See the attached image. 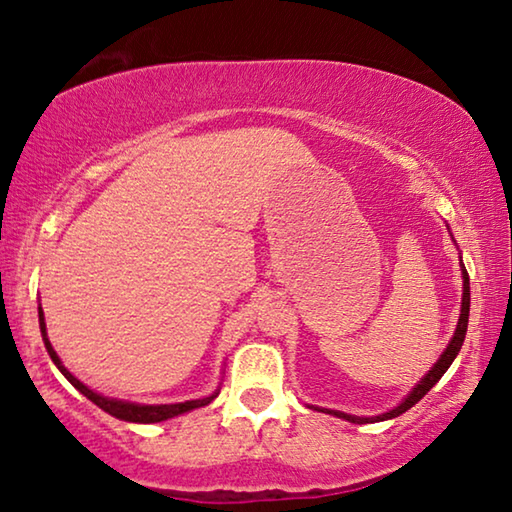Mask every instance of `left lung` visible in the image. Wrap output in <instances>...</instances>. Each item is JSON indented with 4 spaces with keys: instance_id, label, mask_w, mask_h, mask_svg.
Returning <instances> with one entry per match:
<instances>
[{
    "instance_id": "1",
    "label": "left lung",
    "mask_w": 512,
    "mask_h": 512,
    "mask_svg": "<svg viewBox=\"0 0 512 512\" xmlns=\"http://www.w3.org/2000/svg\"><path fill=\"white\" fill-rule=\"evenodd\" d=\"M461 274H463V297H461V315L459 321H456V328H454V335L450 339V344L443 351V355L438 357L436 364L432 366L425 373V378H420V382L416 384L414 389H411L405 398L400 400V405H396L389 411H384L380 416H353V414H344V411H337V409H324V407H315V405H308L310 409L315 411H324V414L330 416H337V418H344L348 423H355V425H366V423H380V420H389V418H398L400 414H405L407 409H411L416 405L420 398H425V393L434 387V384L443 378L445 371L450 369L452 362L456 360V355H459L461 346H463V339L465 333H468V319H470V276L465 272V265L461 263Z\"/></svg>"
}]
</instances>
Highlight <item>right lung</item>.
I'll list each match as a JSON object with an SVG mask.
<instances>
[{"label": "right lung", "mask_w": 512, "mask_h": 512, "mask_svg": "<svg viewBox=\"0 0 512 512\" xmlns=\"http://www.w3.org/2000/svg\"><path fill=\"white\" fill-rule=\"evenodd\" d=\"M38 317H40V333H42V342L44 346H47V353L51 357V362L58 366V371L65 375V378L74 384V387L83 393V396L87 400H92L96 407H101L105 414H110L114 418L119 420H125V423H164V420L168 418H175V416H182V414H188V411L193 409H200V407H206L209 402H213L215 398H218L220 393V387L215 389L211 396H204V398H197V400H186V402H173V405H139V402H130V400H119V398H107L103 396V393H96L94 389L85 387L83 382H80L76 375H71L67 371V366L62 364V360L58 357V353L53 351V346L49 342L47 337V324H44V312H42V306H38Z\"/></svg>", "instance_id": "add662e5"}]
</instances>
